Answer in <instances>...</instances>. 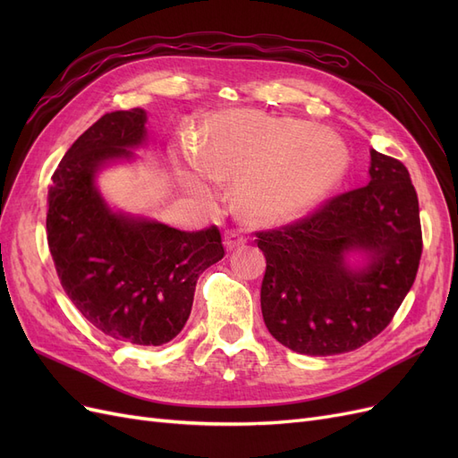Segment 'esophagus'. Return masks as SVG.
I'll return each mask as SVG.
<instances>
[{
  "label": "esophagus",
  "instance_id": "34e87169",
  "mask_svg": "<svg viewBox=\"0 0 458 458\" xmlns=\"http://www.w3.org/2000/svg\"><path fill=\"white\" fill-rule=\"evenodd\" d=\"M224 242H225L227 250H234V248H241L246 242V237H244V234H241L239 231H227Z\"/></svg>",
  "mask_w": 458,
  "mask_h": 458
}]
</instances>
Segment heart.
Masks as SVG:
<instances>
[{"label": "heart", "mask_w": 458, "mask_h": 458, "mask_svg": "<svg viewBox=\"0 0 458 458\" xmlns=\"http://www.w3.org/2000/svg\"><path fill=\"white\" fill-rule=\"evenodd\" d=\"M192 157L208 175L239 179L234 202L252 221L300 214L327 195L348 168V148L336 133L256 110L212 118ZM185 182L192 191H204L197 175L187 174Z\"/></svg>", "instance_id": "heart-1"}]
</instances>
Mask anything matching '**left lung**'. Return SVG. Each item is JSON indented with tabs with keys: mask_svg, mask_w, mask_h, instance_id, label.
Returning a JSON list of instances; mask_svg holds the SVG:
<instances>
[{
	"mask_svg": "<svg viewBox=\"0 0 458 458\" xmlns=\"http://www.w3.org/2000/svg\"><path fill=\"white\" fill-rule=\"evenodd\" d=\"M370 182L306 217L258 231L267 267L261 313L276 342L303 355L361 348L390 325L422 254L417 191L403 162L370 150ZM366 254L363 268L344 256Z\"/></svg>",
	"mask_w": 458,
	"mask_h": 458,
	"instance_id": "1",
	"label": "left lung"
}]
</instances>
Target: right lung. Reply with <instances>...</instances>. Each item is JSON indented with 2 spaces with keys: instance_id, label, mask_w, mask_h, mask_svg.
<instances>
[{
  "instance_id": "add662e5",
  "label": "right lung",
  "mask_w": 458,
  "mask_h": 458,
  "mask_svg": "<svg viewBox=\"0 0 458 458\" xmlns=\"http://www.w3.org/2000/svg\"><path fill=\"white\" fill-rule=\"evenodd\" d=\"M143 108L97 120L66 150L47 191V244L66 296L106 336L137 345L174 340L204 269L225 256L216 225L179 231L113 212L95 175L147 137Z\"/></svg>"
}]
</instances>
